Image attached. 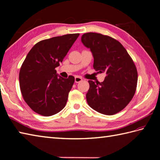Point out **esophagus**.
I'll return each instance as SVG.
<instances>
[{"label":"esophagus","mask_w":160,"mask_h":160,"mask_svg":"<svg viewBox=\"0 0 160 160\" xmlns=\"http://www.w3.org/2000/svg\"><path fill=\"white\" fill-rule=\"evenodd\" d=\"M81 81H82V78H80L79 76H76L75 77V82L78 83V82H80Z\"/></svg>","instance_id":"1"}]
</instances>
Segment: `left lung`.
<instances>
[{
	"mask_svg": "<svg viewBox=\"0 0 160 160\" xmlns=\"http://www.w3.org/2000/svg\"><path fill=\"white\" fill-rule=\"evenodd\" d=\"M81 40L92 52L94 69L107 74L102 82L89 80L88 104L102 114L118 113L136 91L138 71L133 60L120 42L108 36L89 32L84 33Z\"/></svg>",
	"mask_w": 160,
	"mask_h": 160,
	"instance_id": "1",
	"label": "left lung"
}]
</instances>
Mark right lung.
<instances>
[{
  "label": "right lung",
  "instance_id": "obj_1",
  "mask_svg": "<svg viewBox=\"0 0 160 160\" xmlns=\"http://www.w3.org/2000/svg\"><path fill=\"white\" fill-rule=\"evenodd\" d=\"M80 33H70L37 42L27 55L19 73L20 89L25 102L43 116L63 109L75 78L56 74L64 58Z\"/></svg>",
  "mask_w": 160,
  "mask_h": 160
}]
</instances>
